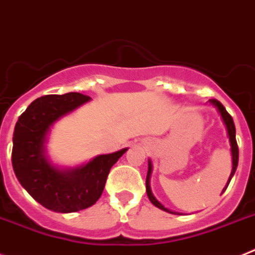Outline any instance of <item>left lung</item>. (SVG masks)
Returning a JSON list of instances; mask_svg holds the SVG:
<instances>
[{
  "instance_id": "8db88e82",
  "label": "left lung",
  "mask_w": 255,
  "mask_h": 255,
  "mask_svg": "<svg viewBox=\"0 0 255 255\" xmlns=\"http://www.w3.org/2000/svg\"><path fill=\"white\" fill-rule=\"evenodd\" d=\"M209 103L218 110V113L221 114V118H222L223 123L226 126V129H227V134H229V140H230V145H231V155H232V170H231V174H230V178L227 181V185L226 187L223 189L222 194L225 192V190L227 189V186H229L230 181L231 178L234 177L235 172H236V168H238V163H239V147H238V142H236V129H235V125H234V121H232V117L227 113V110L225 109V106L220 103L218 100L216 99H212L209 100ZM151 172H152V164H151V160H149V169H147V176H146V192H147V196H149L150 201H151L152 204L155 205L156 208L159 209L164 210V212H168V213H172V214H178L177 212H173V210H169L168 208H165L164 205L161 204L160 201L156 200L154 195L151 192V187H150V177H151Z\"/></svg>"
}]
</instances>
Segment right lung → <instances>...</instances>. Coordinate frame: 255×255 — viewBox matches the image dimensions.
<instances>
[{
  "label": "right lung",
  "instance_id": "1",
  "mask_svg": "<svg viewBox=\"0 0 255 255\" xmlns=\"http://www.w3.org/2000/svg\"><path fill=\"white\" fill-rule=\"evenodd\" d=\"M90 99L78 92L38 97L15 126L11 154L15 176L35 201L59 213L94 205L103 194L112 167L128 150L99 155L72 169H60L51 163L45 143L52 125Z\"/></svg>",
  "mask_w": 255,
  "mask_h": 255
}]
</instances>
